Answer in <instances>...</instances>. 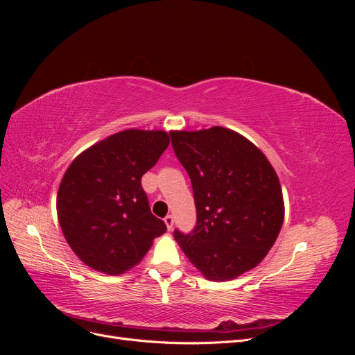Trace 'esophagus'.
<instances>
[{
    "instance_id": "34e87169",
    "label": "esophagus",
    "mask_w": 355,
    "mask_h": 355,
    "mask_svg": "<svg viewBox=\"0 0 355 355\" xmlns=\"http://www.w3.org/2000/svg\"><path fill=\"white\" fill-rule=\"evenodd\" d=\"M164 222H166V227H167V230L170 231L171 228H173V222H175V219H173V216H171V214H167V216L164 218Z\"/></svg>"
}]
</instances>
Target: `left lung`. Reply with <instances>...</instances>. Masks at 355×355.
<instances>
[{"label":"left lung","mask_w":355,"mask_h":355,"mask_svg":"<svg viewBox=\"0 0 355 355\" xmlns=\"http://www.w3.org/2000/svg\"><path fill=\"white\" fill-rule=\"evenodd\" d=\"M170 136L197 209L194 230H175V240L207 280L227 282L250 271L274 245L284 219L275 170L259 148L230 128Z\"/></svg>","instance_id":"8db88e82"}]
</instances>
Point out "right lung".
I'll return each instance as SVG.
<instances>
[{"instance_id":"add662e5","label":"right lung","mask_w":355,"mask_h":355,"mask_svg":"<svg viewBox=\"0 0 355 355\" xmlns=\"http://www.w3.org/2000/svg\"><path fill=\"white\" fill-rule=\"evenodd\" d=\"M161 130H124L75 158L58 192V218L73 253L93 270L123 274L142 261L166 223L149 209L142 176L168 146Z\"/></svg>"}]
</instances>
